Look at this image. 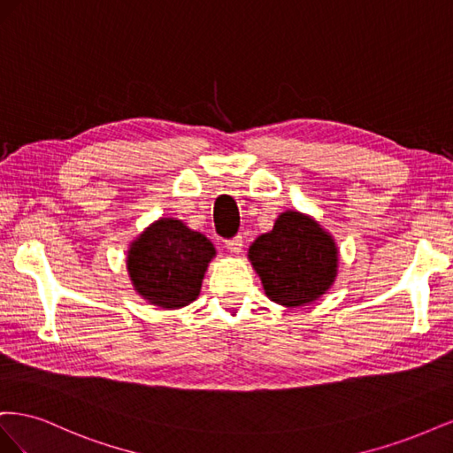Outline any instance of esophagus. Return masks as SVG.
I'll return each instance as SVG.
<instances>
[{
	"label": "esophagus",
	"mask_w": 453,
	"mask_h": 453,
	"mask_svg": "<svg viewBox=\"0 0 453 453\" xmlns=\"http://www.w3.org/2000/svg\"><path fill=\"white\" fill-rule=\"evenodd\" d=\"M226 250H228L230 253L240 255V253L243 251V240H242V236H236V238L228 240V242H226Z\"/></svg>",
	"instance_id": "34e87169"
}]
</instances>
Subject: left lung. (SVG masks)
I'll return each mask as SVG.
<instances>
[{
    "mask_svg": "<svg viewBox=\"0 0 453 453\" xmlns=\"http://www.w3.org/2000/svg\"><path fill=\"white\" fill-rule=\"evenodd\" d=\"M265 295L280 306H304L321 298L338 276V245L311 215L287 210L248 251Z\"/></svg>",
    "mask_w": 453,
    "mask_h": 453,
    "instance_id": "1",
    "label": "left lung"
}]
</instances>
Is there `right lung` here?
Listing matches in <instances>:
<instances>
[{"label":"right lung","mask_w":453,"mask_h":453,"mask_svg":"<svg viewBox=\"0 0 453 453\" xmlns=\"http://www.w3.org/2000/svg\"><path fill=\"white\" fill-rule=\"evenodd\" d=\"M215 255L213 243L181 219L160 217L130 242L127 272L145 303L180 310L198 298Z\"/></svg>","instance_id":"1"}]
</instances>
